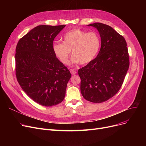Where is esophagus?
I'll return each instance as SVG.
<instances>
[{
  "label": "esophagus",
  "instance_id": "obj_1",
  "mask_svg": "<svg viewBox=\"0 0 146 146\" xmlns=\"http://www.w3.org/2000/svg\"><path fill=\"white\" fill-rule=\"evenodd\" d=\"M70 73H71V74L72 75H74V74H76V73H77V72H76L74 70V69H71V70H70Z\"/></svg>",
  "mask_w": 146,
  "mask_h": 146
}]
</instances>
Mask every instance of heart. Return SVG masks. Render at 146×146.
<instances>
[{
  "label": "heart",
  "mask_w": 146,
  "mask_h": 146,
  "mask_svg": "<svg viewBox=\"0 0 146 146\" xmlns=\"http://www.w3.org/2000/svg\"><path fill=\"white\" fill-rule=\"evenodd\" d=\"M100 44V38L96 32L87 33L80 29H74L64 35L63 42H56L54 44L53 51L64 64L68 63L71 50L73 63L86 64L97 54Z\"/></svg>",
  "instance_id": "b5f03b06"
}]
</instances>
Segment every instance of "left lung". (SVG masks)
I'll return each mask as SVG.
<instances>
[{
    "label": "left lung",
    "mask_w": 146,
    "mask_h": 146,
    "mask_svg": "<svg viewBox=\"0 0 146 146\" xmlns=\"http://www.w3.org/2000/svg\"><path fill=\"white\" fill-rule=\"evenodd\" d=\"M88 26L98 30L101 47L97 57L78 70L80 91L87 101L102 103L121 88L129 66L128 51L125 38L110 26L99 22Z\"/></svg>",
    "instance_id": "obj_1"
}]
</instances>
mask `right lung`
<instances>
[{
	"label": "right lung",
	"instance_id": "1",
	"mask_svg": "<svg viewBox=\"0 0 146 146\" xmlns=\"http://www.w3.org/2000/svg\"><path fill=\"white\" fill-rule=\"evenodd\" d=\"M65 26H37L21 38L16 47L17 80L25 94L42 106L62 102L71 78L53 51V41Z\"/></svg>",
	"mask_w": 146,
	"mask_h": 146
}]
</instances>
